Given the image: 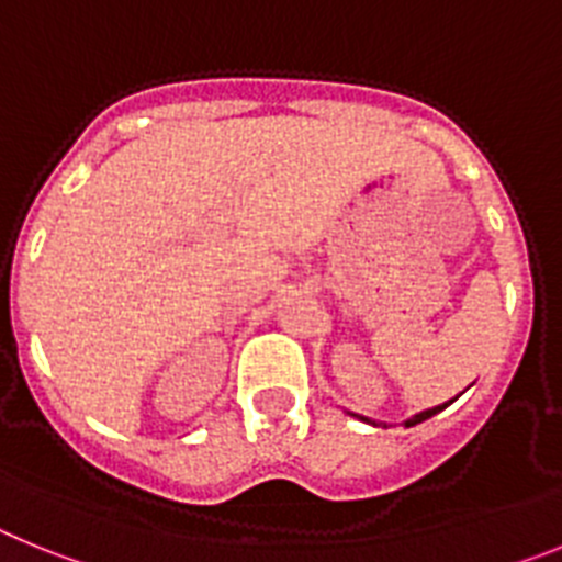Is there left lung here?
I'll return each instance as SVG.
<instances>
[{
  "label": "left lung",
  "mask_w": 562,
  "mask_h": 562,
  "mask_svg": "<svg viewBox=\"0 0 562 562\" xmlns=\"http://www.w3.org/2000/svg\"><path fill=\"white\" fill-rule=\"evenodd\" d=\"M453 402V400H450ZM450 402H445V405H436V408H428V411H422V414H416V416H411L408 422H405V428H414V425H419V422H425V419H430V416H436L439 414V411H445L450 405ZM362 422H371V419H366V416H360ZM371 425H376V422H371Z\"/></svg>",
  "instance_id": "1"
}]
</instances>
